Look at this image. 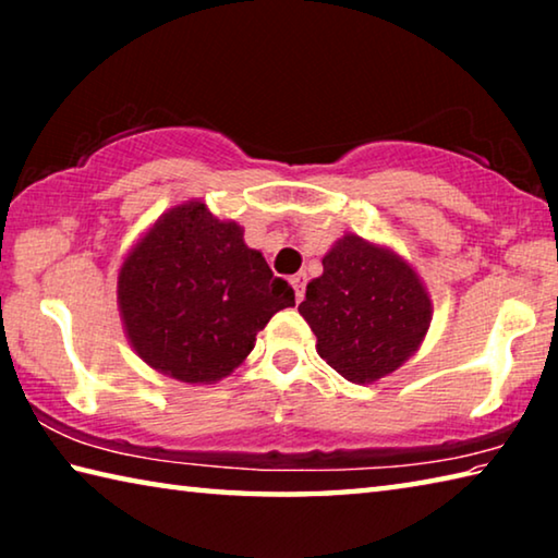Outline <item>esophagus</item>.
<instances>
[{"instance_id":"esophagus-1","label":"esophagus","mask_w":558,"mask_h":558,"mask_svg":"<svg viewBox=\"0 0 558 558\" xmlns=\"http://www.w3.org/2000/svg\"><path fill=\"white\" fill-rule=\"evenodd\" d=\"M305 282H307L305 272H298V276L290 278V286L295 288V300H298V302H300L302 298H305Z\"/></svg>"}]
</instances>
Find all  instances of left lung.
I'll return each mask as SVG.
<instances>
[{
    "label": "left lung",
    "instance_id": "obj_1",
    "mask_svg": "<svg viewBox=\"0 0 558 558\" xmlns=\"http://www.w3.org/2000/svg\"><path fill=\"white\" fill-rule=\"evenodd\" d=\"M300 315L317 354L352 384H374L418 352L433 305L418 272L386 245L344 233L310 280Z\"/></svg>",
    "mask_w": 558,
    "mask_h": 558
}]
</instances>
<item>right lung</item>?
Returning a JSON list of instances; mask_svg holds the SVG:
<instances>
[{"mask_svg": "<svg viewBox=\"0 0 558 558\" xmlns=\"http://www.w3.org/2000/svg\"><path fill=\"white\" fill-rule=\"evenodd\" d=\"M292 305L295 292L245 245L241 226L196 199L159 216L118 272L130 347L155 372L194 386L229 376L268 319Z\"/></svg>", "mask_w": 558, "mask_h": 558, "instance_id": "1", "label": "right lung"}]
</instances>
